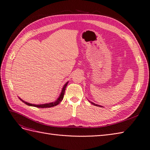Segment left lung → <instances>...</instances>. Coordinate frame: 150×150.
Masks as SVG:
<instances>
[{
  "label": "left lung",
  "mask_w": 150,
  "mask_h": 150,
  "mask_svg": "<svg viewBox=\"0 0 150 150\" xmlns=\"http://www.w3.org/2000/svg\"><path fill=\"white\" fill-rule=\"evenodd\" d=\"M89 102H91L92 104H93L94 105H96V106H97V107H102V106H100V105H97V104H96V103H93V102H91V101H89Z\"/></svg>",
  "instance_id": "8db88e82"
}]
</instances>
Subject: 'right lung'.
<instances>
[{"label":"right lung","instance_id":"1","mask_svg":"<svg viewBox=\"0 0 150 150\" xmlns=\"http://www.w3.org/2000/svg\"><path fill=\"white\" fill-rule=\"evenodd\" d=\"M68 83H69V81H67L66 84H64L63 88H62L61 94L59 95V97H58L56 101L53 102H50V103H45V104H40V105H39V104H38V105H35V104H32V103H28L27 102H25L23 100H22L21 98H19V99H20L23 102H24V103H25L26 105H28L29 106L35 107H38V108H50V107H54V106H56L57 105H58V104H59L62 100V99L64 98L65 90H66V88L67 86Z\"/></svg>","mask_w":150,"mask_h":150}]
</instances>
